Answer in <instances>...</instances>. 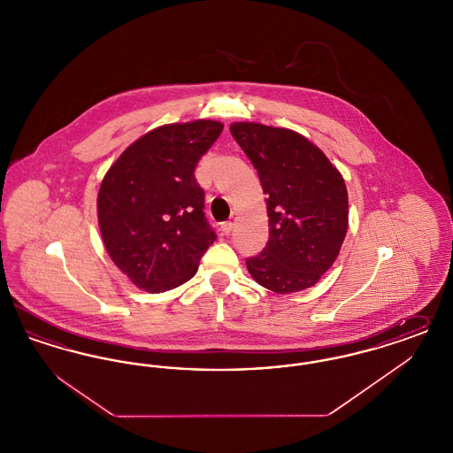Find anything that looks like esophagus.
Here are the masks:
<instances>
[{
  "instance_id": "1",
  "label": "esophagus",
  "mask_w": 453,
  "mask_h": 453,
  "mask_svg": "<svg viewBox=\"0 0 453 453\" xmlns=\"http://www.w3.org/2000/svg\"><path fill=\"white\" fill-rule=\"evenodd\" d=\"M233 229H234V222H233V220L222 222V233H224V234H229Z\"/></svg>"
}]
</instances>
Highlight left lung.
<instances>
[{"label": "left lung", "instance_id": "1", "mask_svg": "<svg viewBox=\"0 0 453 453\" xmlns=\"http://www.w3.org/2000/svg\"><path fill=\"white\" fill-rule=\"evenodd\" d=\"M231 134L268 195L270 237L259 255L246 259L248 272L277 294L312 287L334 263L346 236L343 176L294 130L237 122Z\"/></svg>", "mask_w": 453, "mask_h": 453}]
</instances>
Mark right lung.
<instances>
[{
    "mask_svg": "<svg viewBox=\"0 0 453 453\" xmlns=\"http://www.w3.org/2000/svg\"><path fill=\"white\" fill-rule=\"evenodd\" d=\"M222 129L216 120H195L151 130L102 181L96 203L108 255L146 292L190 280L216 241L195 168Z\"/></svg>",
    "mask_w": 453,
    "mask_h": 453,
    "instance_id": "right-lung-1",
    "label": "right lung"
}]
</instances>
